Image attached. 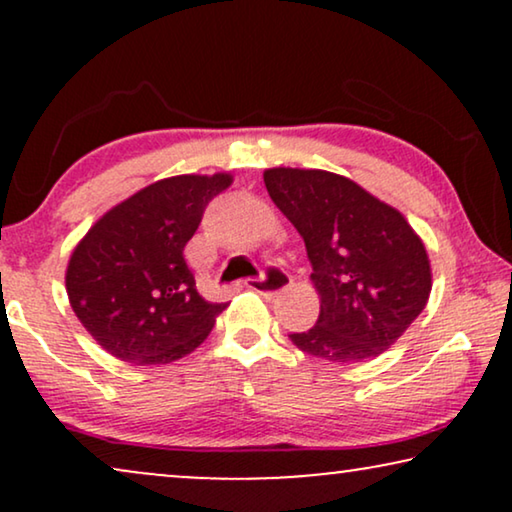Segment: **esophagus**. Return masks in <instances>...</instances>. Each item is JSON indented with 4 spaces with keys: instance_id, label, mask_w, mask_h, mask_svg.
<instances>
[{
    "instance_id": "obj_1",
    "label": "esophagus",
    "mask_w": 512,
    "mask_h": 512,
    "mask_svg": "<svg viewBox=\"0 0 512 512\" xmlns=\"http://www.w3.org/2000/svg\"><path fill=\"white\" fill-rule=\"evenodd\" d=\"M244 286H247V289H251V291H256V293H265V296H272V293L289 289L291 277H289V272L279 270V268H275V265H268L261 277H249L247 282H244Z\"/></svg>"
}]
</instances>
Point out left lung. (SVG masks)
<instances>
[{
	"instance_id": "left-lung-1",
	"label": "left lung",
	"mask_w": 512,
	"mask_h": 512,
	"mask_svg": "<svg viewBox=\"0 0 512 512\" xmlns=\"http://www.w3.org/2000/svg\"><path fill=\"white\" fill-rule=\"evenodd\" d=\"M270 198L305 240L321 312L293 345L333 363L382 354L422 314L431 265L401 212L352 179L324 170L275 167Z\"/></svg>"
}]
</instances>
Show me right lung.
Returning a JSON list of instances; mask_svg holds the SVG:
<instances>
[{"instance_id": "1", "label": "right lung", "mask_w": 512, "mask_h": 512, "mask_svg": "<svg viewBox=\"0 0 512 512\" xmlns=\"http://www.w3.org/2000/svg\"><path fill=\"white\" fill-rule=\"evenodd\" d=\"M230 174H181L109 209L74 249L67 296L86 331L116 359L156 366L191 354L226 303L195 289L184 247Z\"/></svg>"}]
</instances>
